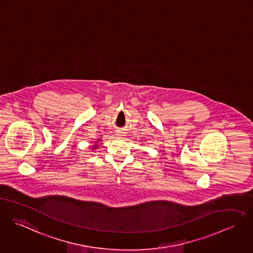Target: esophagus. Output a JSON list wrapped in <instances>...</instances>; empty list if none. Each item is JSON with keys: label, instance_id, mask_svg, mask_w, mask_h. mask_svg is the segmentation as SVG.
I'll return each instance as SVG.
<instances>
[{"label": "esophagus", "instance_id": "esophagus-1", "mask_svg": "<svg viewBox=\"0 0 253 253\" xmlns=\"http://www.w3.org/2000/svg\"><path fill=\"white\" fill-rule=\"evenodd\" d=\"M118 136H121V135H118Z\"/></svg>", "mask_w": 253, "mask_h": 253}]
</instances>
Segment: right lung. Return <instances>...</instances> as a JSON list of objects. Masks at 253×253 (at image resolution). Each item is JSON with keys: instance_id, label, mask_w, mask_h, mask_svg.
Wrapping results in <instances>:
<instances>
[{"instance_id": "1", "label": "right lung", "mask_w": 253, "mask_h": 253, "mask_svg": "<svg viewBox=\"0 0 253 253\" xmlns=\"http://www.w3.org/2000/svg\"><path fill=\"white\" fill-rule=\"evenodd\" d=\"M94 147H95V146H94Z\"/></svg>"}]
</instances>
